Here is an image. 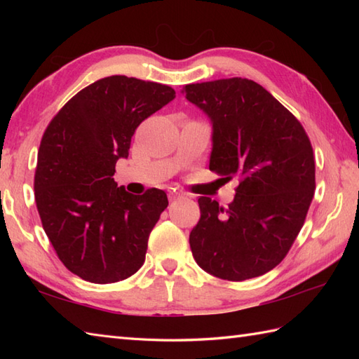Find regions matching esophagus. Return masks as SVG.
<instances>
[{
    "mask_svg": "<svg viewBox=\"0 0 359 359\" xmlns=\"http://www.w3.org/2000/svg\"><path fill=\"white\" fill-rule=\"evenodd\" d=\"M179 199H182V194H179V193H171L170 194V202H175Z\"/></svg>",
    "mask_w": 359,
    "mask_h": 359,
    "instance_id": "1",
    "label": "esophagus"
}]
</instances>
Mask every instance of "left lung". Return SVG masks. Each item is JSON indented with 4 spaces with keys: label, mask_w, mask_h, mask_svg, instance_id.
<instances>
[{
    "label": "left lung",
    "mask_w": 359,
    "mask_h": 359,
    "mask_svg": "<svg viewBox=\"0 0 359 359\" xmlns=\"http://www.w3.org/2000/svg\"><path fill=\"white\" fill-rule=\"evenodd\" d=\"M212 121L210 170L239 179L234 201L201 197L189 233L196 262L212 276L245 280L280 264L313 199L315 156L306 129L269 90L248 79L185 86Z\"/></svg>",
    "instance_id": "8db88e82"
}]
</instances>
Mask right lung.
I'll return each mask as SVG.
<instances>
[{"mask_svg": "<svg viewBox=\"0 0 359 359\" xmlns=\"http://www.w3.org/2000/svg\"><path fill=\"white\" fill-rule=\"evenodd\" d=\"M174 89L125 75L97 80L75 94L46 128L34 191L46 234L67 270L94 284L123 280L140 269L168 197L134 196L114 182L131 137Z\"/></svg>", "mask_w": 359, "mask_h": 359, "instance_id": "right-lung-1", "label": "right lung"}]
</instances>
